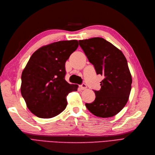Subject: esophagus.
<instances>
[{
  "mask_svg": "<svg viewBox=\"0 0 155 155\" xmlns=\"http://www.w3.org/2000/svg\"><path fill=\"white\" fill-rule=\"evenodd\" d=\"M80 88L81 90H85L87 88V86L85 83H82V84L80 86Z\"/></svg>",
  "mask_w": 155,
  "mask_h": 155,
  "instance_id": "esophagus-1",
  "label": "esophagus"
}]
</instances>
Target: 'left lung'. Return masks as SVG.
Listing matches in <instances>:
<instances>
[{"instance_id":"obj_1","label":"left lung","mask_w":155,"mask_h":155,"mask_svg":"<svg viewBox=\"0 0 155 155\" xmlns=\"http://www.w3.org/2000/svg\"><path fill=\"white\" fill-rule=\"evenodd\" d=\"M78 42L97 74L104 77L100 90H94L95 100L85 105L97 117H112L124 108L132 88V79L126 59L120 50L103 38Z\"/></svg>"}]
</instances>
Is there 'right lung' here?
Here are the masks:
<instances>
[{"label": "right lung", "instance_id": "obj_1", "mask_svg": "<svg viewBox=\"0 0 155 155\" xmlns=\"http://www.w3.org/2000/svg\"><path fill=\"white\" fill-rule=\"evenodd\" d=\"M78 46L77 40L63 41L41 47L33 54L21 74V93L35 115L50 118L67 105V96L77 91L65 77V62Z\"/></svg>", "mask_w": 155, "mask_h": 155}]
</instances>
